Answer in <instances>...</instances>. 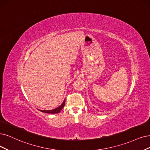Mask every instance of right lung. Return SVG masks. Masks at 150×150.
<instances>
[{"instance_id":"right-lung-1","label":"right lung","mask_w":150,"mask_h":150,"mask_svg":"<svg viewBox=\"0 0 150 150\" xmlns=\"http://www.w3.org/2000/svg\"><path fill=\"white\" fill-rule=\"evenodd\" d=\"M65 99L63 103L60 105L59 107H58L56 109H54L52 110H40V111L42 112H45V113H49V114H57L60 112V110L62 109V108L64 107L65 106Z\"/></svg>"}]
</instances>
